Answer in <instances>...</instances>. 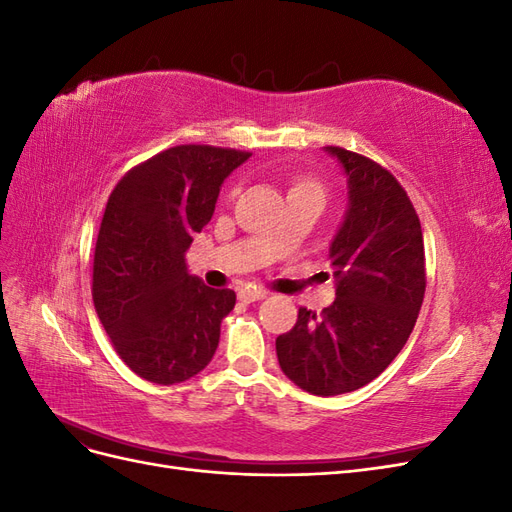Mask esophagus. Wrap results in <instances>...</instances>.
Masks as SVG:
<instances>
[{
    "mask_svg": "<svg viewBox=\"0 0 512 512\" xmlns=\"http://www.w3.org/2000/svg\"><path fill=\"white\" fill-rule=\"evenodd\" d=\"M267 299V292L262 290H239V301L243 303H256V301H262Z\"/></svg>",
    "mask_w": 512,
    "mask_h": 512,
    "instance_id": "esophagus-1",
    "label": "esophagus"
}]
</instances>
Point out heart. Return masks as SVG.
I'll use <instances>...</instances> for the list:
<instances>
[{
  "label": "heart",
  "instance_id": "obj_1",
  "mask_svg": "<svg viewBox=\"0 0 512 512\" xmlns=\"http://www.w3.org/2000/svg\"><path fill=\"white\" fill-rule=\"evenodd\" d=\"M286 194L288 196H307L314 198L320 205L324 200V185L318 177L307 173H292L286 177Z\"/></svg>",
  "mask_w": 512,
  "mask_h": 512
}]
</instances>
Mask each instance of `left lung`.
<instances>
[{"label": "left lung", "mask_w": 512, "mask_h": 512, "mask_svg": "<svg viewBox=\"0 0 512 512\" xmlns=\"http://www.w3.org/2000/svg\"><path fill=\"white\" fill-rule=\"evenodd\" d=\"M348 177V211L329 247L335 301L301 307L275 339L277 361L299 389L342 395L378 378L406 346L425 297V245L399 181L361 153L324 147Z\"/></svg>", "instance_id": "1"}]
</instances>
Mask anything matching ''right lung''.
Here are the masks:
<instances>
[{"instance_id":"add662e5","label":"right lung","mask_w":512,"mask_h":512,"mask_svg":"<svg viewBox=\"0 0 512 512\" xmlns=\"http://www.w3.org/2000/svg\"><path fill=\"white\" fill-rule=\"evenodd\" d=\"M250 156L211 145L170 147L134 166L108 196L91 294L136 376L177 384L213 359L237 294L190 275L185 252L209 224L224 179Z\"/></svg>"}]
</instances>
